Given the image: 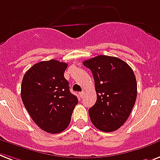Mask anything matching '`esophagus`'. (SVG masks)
Instances as JSON below:
<instances>
[{"mask_svg":"<svg viewBox=\"0 0 160 160\" xmlns=\"http://www.w3.org/2000/svg\"><path fill=\"white\" fill-rule=\"evenodd\" d=\"M79 95H80V97H81V98H82L84 97V96H85V93H84V92H82L79 93Z\"/></svg>","mask_w":160,"mask_h":160,"instance_id":"obj_1","label":"esophagus"}]
</instances>
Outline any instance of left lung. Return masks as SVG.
Masks as SVG:
<instances>
[{
  "mask_svg": "<svg viewBox=\"0 0 160 160\" xmlns=\"http://www.w3.org/2000/svg\"><path fill=\"white\" fill-rule=\"evenodd\" d=\"M92 71L97 102L88 110L91 121L104 132L116 131L128 119L137 97L135 73L123 60L99 55L83 62Z\"/></svg>",
  "mask_w": 160,
  "mask_h": 160,
  "instance_id": "1",
  "label": "left lung"
}]
</instances>
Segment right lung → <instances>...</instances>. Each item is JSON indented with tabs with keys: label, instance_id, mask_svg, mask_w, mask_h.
<instances>
[{
	"label": "right lung",
	"instance_id": "right-lung-1",
	"mask_svg": "<svg viewBox=\"0 0 160 160\" xmlns=\"http://www.w3.org/2000/svg\"><path fill=\"white\" fill-rule=\"evenodd\" d=\"M67 67L55 59L42 61L25 72L21 83V99L28 113L39 128L51 134L67 128L78 102L63 75Z\"/></svg>",
	"mask_w": 160,
	"mask_h": 160
}]
</instances>
